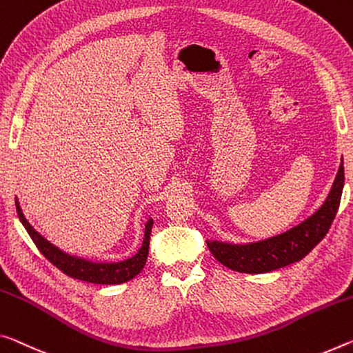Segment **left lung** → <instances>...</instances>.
Instances as JSON below:
<instances>
[{"mask_svg":"<svg viewBox=\"0 0 353 353\" xmlns=\"http://www.w3.org/2000/svg\"><path fill=\"white\" fill-rule=\"evenodd\" d=\"M344 188V166L339 171L325 203L314 215L272 239L248 245L207 242L210 253L223 265L243 273H265L297 262L327 236L330 226L338 214L341 194Z\"/></svg>","mask_w":353,"mask_h":353,"instance_id":"1","label":"left lung"}]
</instances>
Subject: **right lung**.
<instances>
[{
	"label": "right lung",
	"mask_w": 353,
	"mask_h": 353,
	"mask_svg": "<svg viewBox=\"0 0 353 353\" xmlns=\"http://www.w3.org/2000/svg\"><path fill=\"white\" fill-rule=\"evenodd\" d=\"M17 214L21 221V225L30 234L32 242L36 243L39 251L52 262L54 267H58L61 272L65 273L67 276L80 279V281L94 283V284H121L125 281H130L132 278H135L139 272L143 270L144 264H146L148 253H149V240H150V231H152L154 221L149 220L146 223V229H144V240L141 248L138 253L125 259L122 262H113V264H106V262H89L81 259V257L69 256L59 248L53 247L52 243L47 242L41 234H37L30 223L26 221V218L21 214V209L19 205V201L15 199Z\"/></svg>",
	"instance_id": "obj_1"
}]
</instances>
